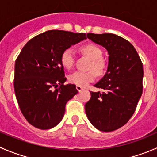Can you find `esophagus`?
I'll return each instance as SVG.
<instances>
[{
  "instance_id": "34e87169",
  "label": "esophagus",
  "mask_w": 157,
  "mask_h": 157,
  "mask_svg": "<svg viewBox=\"0 0 157 157\" xmlns=\"http://www.w3.org/2000/svg\"><path fill=\"white\" fill-rule=\"evenodd\" d=\"M76 88H77V91H78V92H81L82 90H83V88L81 86H78V85H77V86H76Z\"/></svg>"
}]
</instances>
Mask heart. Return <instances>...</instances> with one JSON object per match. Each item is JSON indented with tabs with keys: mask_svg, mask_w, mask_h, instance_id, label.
<instances>
[{
	"mask_svg": "<svg viewBox=\"0 0 157 157\" xmlns=\"http://www.w3.org/2000/svg\"><path fill=\"white\" fill-rule=\"evenodd\" d=\"M83 54L92 60L90 64V69H93L97 74H102L105 68V62L101 59L102 52L100 48L94 44H88L80 48ZM61 63L65 69H71L74 64V52L71 48L64 51L61 56ZM96 78V74L93 71L87 72L77 71L68 76V80L71 83L85 86L91 83Z\"/></svg>",
	"mask_w": 157,
	"mask_h": 157,
	"instance_id": "1",
	"label": "heart"
}]
</instances>
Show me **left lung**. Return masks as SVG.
<instances>
[{
	"label": "left lung",
	"instance_id": "8db88e82",
	"mask_svg": "<svg viewBox=\"0 0 157 157\" xmlns=\"http://www.w3.org/2000/svg\"><path fill=\"white\" fill-rule=\"evenodd\" d=\"M87 38L108 51L109 64L94 85L103 92H90L85 111L95 128L109 132L124 125L135 112L143 92V64L134 47L117 35L88 33Z\"/></svg>",
	"mask_w": 157,
	"mask_h": 157
}]
</instances>
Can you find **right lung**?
Masks as SVG:
<instances>
[{
    "label": "right lung",
    "instance_id": "obj_1",
    "mask_svg": "<svg viewBox=\"0 0 157 157\" xmlns=\"http://www.w3.org/2000/svg\"><path fill=\"white\" fill-rule=\"evenodd\" d=\"M83 33L48 30L31 39L15 62L14 91L19 107L28 122L42 130L59 124L67 101L78 91L64 85L61 56L65 49L86 39Z\"/></svg>",
    "mask_w": 157,
    "mask_h": 157
}]
</instances>
